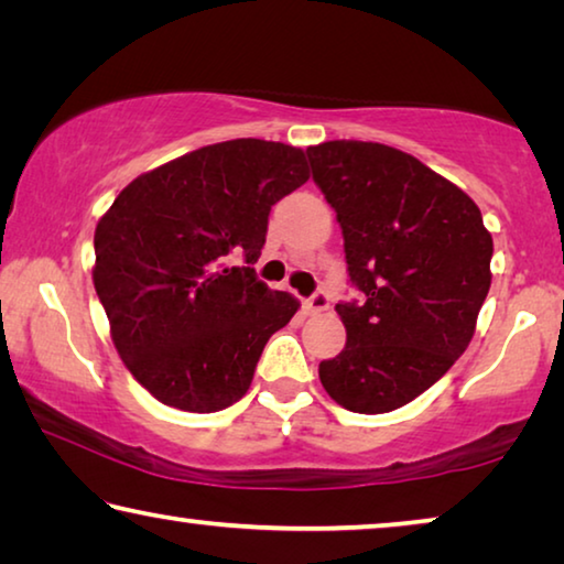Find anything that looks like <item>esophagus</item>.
Returning <instances> with one entry per match:
<instances>
[{
	"label": "esophagus",
	"instance_id": "1",
	"mask_svg": "<svg viewBox=\"0 0 564 564\" xmlns=\"http://www.w3.org/2000/svg\"><path fill=\"white\" fill-rule=\"evenodd\" d=\"M328 305H330V299L326 293H313L311 299L303 303V308H305V313H308V316H318V313L328 311Z\"/></svg>",
	"mask_w": 564,
	"mask_h": 564
}]
</instances>
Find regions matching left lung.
Wrapping results in <instances>:
<instances>
[{
	"instance_id": "1",
	"label": "left lung",
	"mask_w": 564,
	"mask_h": 564,
	"mask_svg": "<svg viewBox=\"0 0 564 564\" xmlns=\"http://www.w3.org/2000/svg\"><path fill=\"white\" fill-rule=\"evenodd\" d=\"M313 181L336 208L350 283L338 303L346 348L318 366L352 413H390L437 383L470 346L490 291L492 236L453 181L376 141L308 147Z\"/></svg>"
}]
</instances>
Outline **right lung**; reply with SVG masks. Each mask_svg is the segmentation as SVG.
I'll return each instance as SVG.
<instances>
[{
	"label": "right lung",
	"instance_id": "obj_1",
	"mask_svg": "<svg viewBox=\"0 0 564 564\" xmlns=\"http://www.w3.org/2000/svg\"><path fill=\"white\" fill-rule=\"evenodd\" d=\"M305 151L234 139L131 181L94 231V289L113 348L159 403L216 413L251 388L299 299L256 279L275 202L308 181ZM243 254L248 267H226Z\"/></svg>",
	"mask_w": 564,
	"mask_h": 564
}]
</instances>
